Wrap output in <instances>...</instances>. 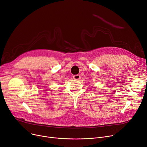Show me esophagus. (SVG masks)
I'll use <instances>...</instances> for the list:
<instances>
[{"label": "esophagus", "instance_id": "esophagus-1", "mask_svg": "<svg viewBox=\"0 0 147 147\" xmlns=\"http://www.w3.org/2000/svg\"><path fill=\"white\" fill-rule=\"evenodd\" d=\"M80 78H81V76L80 74H76V75L73 76V78L74 80H79V79H80Z\"/></svg>", "mask_w": 147, "mask_h": 147}]
</instances>
